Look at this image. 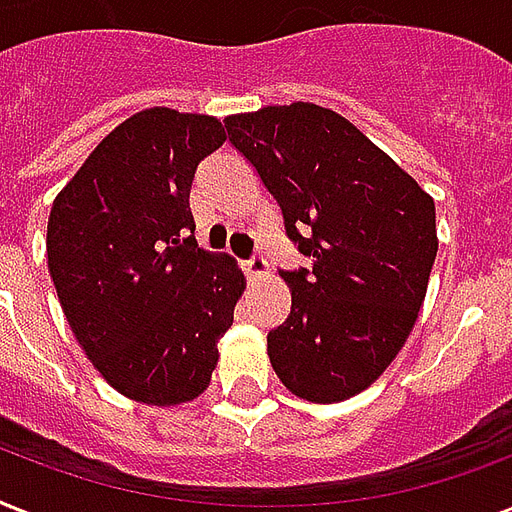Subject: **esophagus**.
I'll list each match as a JSON object with an SVG mask.
<instances>
[{
  "instance_id": "1",
  "label": "esophagus",
  "mask_w": 512,
  "mask_h": 512,
  "mask_svg": "<svg viewBox=\"0 0 512 512\" xmlns=\"http://www.w3.org/2000/svg\"><path fill=\"white\" fill-rule=\"evenodd\" d=\"M244 271H247L249 279H263L265 273H268V260H265L260 252H255V255L244 263Z\"/></svg>"
}]
</instances>
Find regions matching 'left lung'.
Returning a JSON list of instances; mask_svg holds the SVG:
<instances>
[{"mask_svg": "<svg viewBox=\"0 0 512 512\" xmlns=\"http://www.w3.org/2000/svg\"><path fill=\"white\" fill-rule=\"evenodd\" d=\"M228 143L281 209L311 265L279 271L292 292L268 356L295 396L332 404L380 377L412 332L436 263V204L348 119L268 106L225 119Z\"/></svg>", "mask_w": 512, "mask_h": 512, "instance_id": "left-lung-1", "label": "left lung"}]
</instances>
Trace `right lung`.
<instances>
[{"mask_svg": "<svg viewBox=\"0 0 512 512\" xmlns=\"http://www.w3.org/2000/svg\"><path fill=\"white\" fill-rule=\"evenodd\" d=\"M225 143L212 116L146 108L52 201L47 265L68 327L127 398L170 406L209 385L244 276L196 247L193 175Z\"/></svg>", "mask_w": 512, "mask_h": 512, "instance_id": "obj_1", "label": "right lung"}]
</instances>
